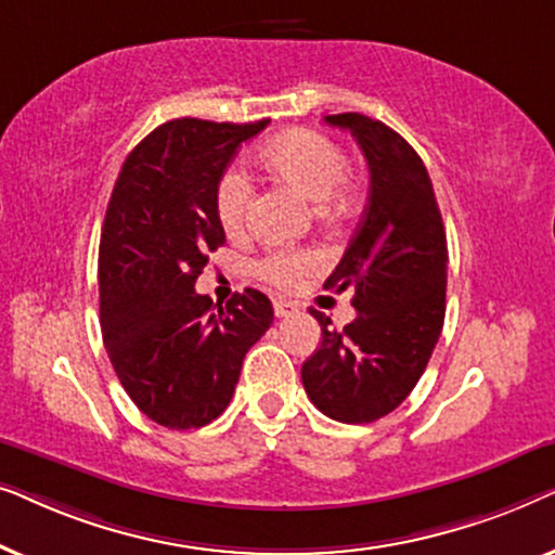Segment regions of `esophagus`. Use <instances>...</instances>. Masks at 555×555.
<instances>
[{"instance_id":"34e87169","label":"esophagus","mask_w":555,"mask_h":555,"mask_svg":"<svg viewBox=\"0 0 555 555\" xmlns=\"http://www.w3.org/2000/svg\"><path fill=\"white\" fill-rule=\"evenodd\" d=\"M272 308H275L278 318H287V315L298 313V308H295L293 302H287V300H275V302H272Z\"/></svg>"}]
</instances>
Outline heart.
I'll return each mask as SVG.
<instances>
[{"mask_svg":"<svg viewBox=\"0 0 555 555\" xmlns=\"http://www.w3.org/2000/svg\"><path fill=\"white\" fill-rule=\"evenodd\" d=\"M257 158L272 179L315 202V209L325 217H346L356 207L359 196L356 181L346 169L344 149L331 135L313 128H291L264 143ZM249 204H253V181L240 169H227L217 181L215 209L219 224L230 237H242L247 232ZM315 264V253L275 249L255 262V275L264 283L285 287Z\"/></svg>","mask_w":555,"mask_h":555,"instance_id":"heart-1","label":"heart"}]
</instances>
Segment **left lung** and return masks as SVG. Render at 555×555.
<instances>
[{
	"instance_id": "left-lung-1",
	"label": "left lung",
	"mask_w": 555,
	"mask_h": 555,
	"mask_svg": "<svg viewBox=\"0 0 555 555\" xmlns=\"http://www.w3.org/2000/svg\"><path fill=\"white\" fill-rule=\"evenodd\" d=\"M366 156L371 186L361 222L325 280L351 291L356 315L344 331L321 323V348L302 363L308 397L331 420L369 424L393 412L420 382L444 323L447 237L420 154L397 131L361 113L325 116Z\"/></svg>"
}]
</instances>
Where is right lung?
Here are the masks:
<instances>
[{
    "instance_id": "add662e5",
    "label": "right lung",
    "mask_w": 555,
    "mask_h": 555,
    "mask_svg": "<svg viewBox=\"0 0 555 555\" xmlns=\"http://www.w3.org/2000/svg\"><path fill=\"white\" fill-rule=\"evenodd\" d=\"M264 126L169 120L128 154L113 186L98 249L103 344L128 397L162 427L217 420L272 323L270 298L253 287L224 308L194 293L224 245L217 181Z\"/></svg>"
}]
</instances>
